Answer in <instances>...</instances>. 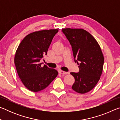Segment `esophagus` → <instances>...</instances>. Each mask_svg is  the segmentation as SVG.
Segmentation results:
<instances>
[{"label": "esophagus", "mask_w": 120, "mask_h": 120, "mask_svg": "<svg viewBox=\"0 0 120 120\" xmlns=\"http://www.w3.org/2000/svg\"><path fill=\"white\" fill-rule=\"evenodd\" d=\"M59 73L60 74H62V75H67L68 74L67 72H65L64 71H62V70H59Z\"/></svg>", "instance_id": "34e87169"}]
</instances>
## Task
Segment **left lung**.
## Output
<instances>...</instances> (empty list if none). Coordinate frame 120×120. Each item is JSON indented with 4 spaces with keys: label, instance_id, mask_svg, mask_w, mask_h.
I'll list each match as a JSON object with an SVG mask.
<instances>
[{
    "label": "left lung",
    "instance_id": "8db88e82",
    "mask_svg": "<svg viewBox=\"0 0 120 120\" xmlns=\"http://www.w3.org/2000/svg\"><path fill=\"white\" fill-rule=\"evenodd\" d=\"M71 45L75 62L79 71L71 72L75 78L72 89L85 94L94 88L102 74L104 56L96 39L82 28H66L62 30Z\"/></svg>",
    "mask_w": 120,
    "mask_h": 120
}]
</instances>
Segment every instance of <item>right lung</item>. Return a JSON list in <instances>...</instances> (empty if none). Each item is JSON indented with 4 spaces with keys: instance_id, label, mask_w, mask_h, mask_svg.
<instances>
[{
    "instance_id": "obj_1",
    "label": "right lung",
    "mask_w": 120,
    "mask_h": 120,
    "mask_svg": "<svg viewBox=\"0 0 120 120\" xmlns=\"http://www.w3.org/2000/svg\"><path fill=\"white\" fill-rule=\"evenodd\" d=\"M58 29L34 32L26 35L18 46L14 62L19 78L28 90L38 92L45 89L58 74L54 69L41 66L40 60L47 54Z\"/></svg>"
}]
</instances>
